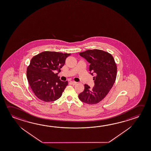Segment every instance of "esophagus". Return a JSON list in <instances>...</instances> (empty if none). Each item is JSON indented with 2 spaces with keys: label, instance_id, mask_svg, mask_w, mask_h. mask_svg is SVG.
I'll list each match as a JSON object with an SVG mask.
<instances>
[{
  "label": "esophagus",
  "instance_id": "esophagus-1",
  "mask_svg": "<svg viewBox=\"0 0 151 151\" xmlns=\"http://www.w3.org/2000/svg\"><path fill=\"white\" fill-rule=\"evenodd\" d=\"M70 83L73 85H76L77 84V82H74V81H70Z\"/></svg>",
  "mask_w": 151,
  "mask_h": 151
}]
</instances>
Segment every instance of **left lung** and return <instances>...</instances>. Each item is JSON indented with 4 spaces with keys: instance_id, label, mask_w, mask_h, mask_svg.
<instances>
[{
    "instance_id": "left-lung-1",
    "label": "left lung",
    "mask_w": 151,
    "mask_h": 151,
    "mask_svg": "<svg viewBox=\"0 0 151 151\" xmlns=\"http://www.w3.org/2000/svg\"><path fill=\"white\" fill-rule=\"evenodd\" d=\"M89 63L90 74L95 76L92 88L84 85V90L78 95L79 100L88 104L99 103L108 94L116 81L117 67L113 56L104 51L87 50L79 53Z\"/></svg>"
}]
</instances>
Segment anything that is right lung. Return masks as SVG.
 <instances>
[{
  "label": "right lung",
  "instance_id": "right-lung-1",
  "mask_svg": "<svg viewBox=\"0 0 151 151\" xmlns=\"http://www.w3.org/2000/svg\"><path fill=\"white\" fill-rule=\"evenodd\" d=\"M70 53L44 51L34 56L27 68V79L35 96L45 102H52L60 98L68 82L61 81L57 71H61Z\"/></svg>",
  "mask_w": 151,
  "mask_h": 151
}]
</instances>
